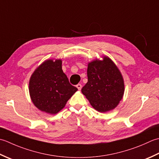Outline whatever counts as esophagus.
<instances>
[{
    "instance_id": "1",
    "label": "esophagus",
    "mask_w": 159,
    "mask_h": 159,
    "mask_svg": "<svg viewBox=\"0 0 159 159\" xmlns=\"http://www.w3.org/2000/svg\"><path fill=\"white\" fill-rule=\"evenodd\" d=\"M76 87L77 88V89H78L79 90H80L81 89H82V86L80 84H77V85H76Z\"/></svg>"
}]
</instances>
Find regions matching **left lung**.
Here are the masks:
<instances>
[{
	"label": "left lung",
	"instance_id": "8db88e82",
	"mask_svg": "<svg viewBox=\"0 0 159 159\" xmlns=\"http://www.w3.org/2000/svg\"><path fill=\"white\" fill-rule=\"evenodd\" d=\"M88 82L82 89L90 105L96 111L106 112L115 109L123 98L124 77L111 58L102 56L88 64Z\"/></svg>",
	"mask_w": 159,
	"mask_h": 159
}]
</instances>
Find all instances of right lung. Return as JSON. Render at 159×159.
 <instances>
[{
  "mask_svg": "<svg viewBox=\"0 0 159 159\" xmlns=\"http://www.w3.org/2000/svg\"><path fill=\"white\" fill-rule=\"evenodd\" d=\"M61 59H48L31 75L29 91L32 102L40 111L56 115L62 110L77 89L71 85L61 69Z\"/></svg>",
  "mask_w": 159,
  "mask_h": 159,
  "instance_id": "1",
  "label": "right lung"
}]
</instances>
